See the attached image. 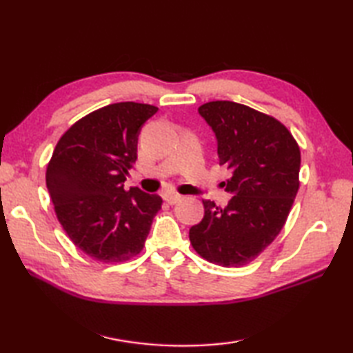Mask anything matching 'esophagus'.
<instances>
[{
    "instance_id": "1",
    "label": "esophagus",
    "mask_w": 353,
    "mask_h": 353,
    "mask_svg": "<svg viewBox=\"0 0 353 353\" xmlns=\"http://www.w3.org/2000/svg\"><path fill=\"white\" fill-rule=\"evenodd\" d=\"M181 199H182L181 194H176V192H165L163 194V200L167 201V203H170V205L177 203V201L181 200Z\"/></svg>"
}]
</instances>
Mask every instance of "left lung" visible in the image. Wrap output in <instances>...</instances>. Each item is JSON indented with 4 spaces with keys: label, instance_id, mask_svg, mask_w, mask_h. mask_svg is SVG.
<instances>
[{
    "label": "left lung",
    "instance_id": "1",
    "mask_svg": "<svg viewBox=\"0 0 353 353\" xmlns=\"http://www.w3.org/2000/svg\"><path fill=\"white\" fill-rule=\"evenodd\" d=\"M199 114L216 138L220 165L232 176L226 208L203 200L205 216L190 229L201 258L223 267L249 264L282 230L299 191L301 150L273 117L234 101H209Z\"/></svg>",
    "mask_w": 353,
    "mask_h": 353
}]
</instances>
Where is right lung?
Listing matches in <instances>:
<instances>
[{"label": "right lung", "mask_w": 353, "mask_h": 353, "mask_svg": "<svg viewBox=\"0 0 353 353\" xmlns=\"http://www.w3.org/2000/svg\"><path fill=\"white\" fill-rule=\"evenodd\" d=\"M152 104L115 103L83 117L59 139L47 167L57 220L79 249L97 261L124 262L144 247L162 199L124 190L138 159V137Z\"/></svg>", "instance_id": "right-lung-1"}]
</instances>
